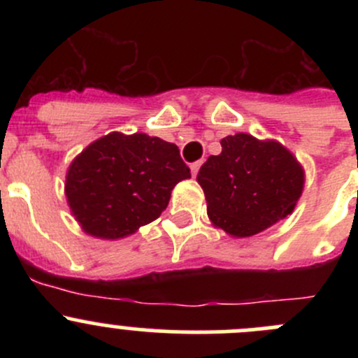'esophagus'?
Here are the masks:
<instances>
[{"mask_svg":"<svg viewBox=\"0 0 358 358\" xmlns=\"http://www.w3.org/2000/svg\"><path fill=\"white\" fill-rule=\"evenodd\" d=\"M201 164H202V161H196V162H192V164H190V173H192V176H196L197 173H199Z\"/></svg>","mask_w":358,"mask_h":358,"instance_id":"esophagus-1","label":"esophagus"}]
</instances>
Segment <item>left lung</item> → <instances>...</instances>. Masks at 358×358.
Masks as SVG:
<instances>
[{
    "label": "left lung",
    "instance_id": "left-lung-1",
    "mask_svg": "<svg viewBox=\"0 0 358 358\" xmlns=\"http://www.w3.org/2000/svg\"><path fill=\"white\" fill-rule=\"evenodd\" d=\"M222 154L197 173L208 216L232 237H251L286 218L305 185L303 166L282 143L248 133L222 138Z\"/></svg>",
    "mask_w": 358,
    "mask_h": 358
}]
</instances>
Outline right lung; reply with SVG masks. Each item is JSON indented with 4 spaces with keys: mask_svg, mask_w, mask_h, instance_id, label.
<instances>
[{
    "mask_svg": "<svg viewBox=\"0 0 358 358\" xmlns=\"http://www.w3.org/2000/svg\"><path fill=\"white\" fill-rule=\"evenodd\" d=\"M190 178L175 143L145 133H109L71 162L66 197L88 236L121 239L159 218L171 190Z\"/></svg>",
    "mask_w": 358,
    "mask_h": 358,
    "instance_id": "1",
    "label": "right lung"
}]
</instances>
